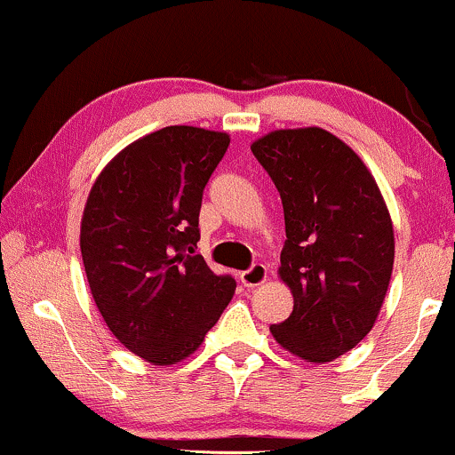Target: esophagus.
Here are the masks:
<instances>
[{
    "instance_id": "1",
    "label": "esophagus",
    "mask_w": 455,
    "mask_h": 455,
    "mask_svg": "<svg viewBox=\"0 0 455 455\" xmlns=\"http://www.w3.org/2000/svg\"><path fill=\"white\" fill-rule=\"evenodd\" d=\"M239 280H242V284L248 286V289L260 286L265 280H267V267H265V265H260V263L252 265V267L239 274Z\"/></svg>"
}]
</instances>
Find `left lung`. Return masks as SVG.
<instances>
[{
    "instance_id": "1",
    "label": "left lung",
    "mask_w": 455,
    "mask_h": 455,
    "mask_svg": "<svg viewBox=\"0 0 455 455\" xmlns=\"http://www.w3.org/2000/svg\"><path fill=\"white\" fill-rule=\"evenodd\" d=\"M252 154L284 207L278 274L293 293V312L271 336L306 362H331L368 336L387 295L389 210L363 160L327 130H274Z\"/></svg>"
}]
</instances>
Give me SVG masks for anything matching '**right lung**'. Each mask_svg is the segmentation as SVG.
Here are the masks:
<instances>
[{
	"instance_id": "obj_1",
	"label": "right lung",
	"mask_w": 455,
	"mask_h": 455,
	"mask_svg": "<svg viewBox=\"0 0 455 455\" xmlns=\"http://www.w3.org/2000/svg\"><path fill=\"white\" fill-rule=\"evenodd\" d=\"M227 132L166 126L119 151L93 181L81 257L98 310L128 351L171 365L201 347L235 293L195 254L203 190Z\"/></svg>"
}]
</instances>
